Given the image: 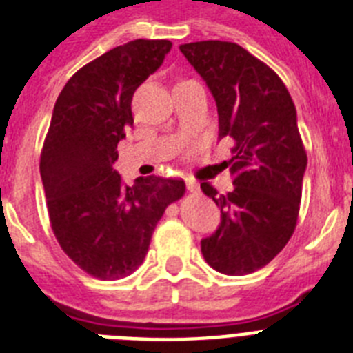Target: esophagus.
Instances as JSON below:
<instances>
[{"label":"esophagus","instance_id":"34e87169","mask_svg":"<svg viewBox=\"0 0 353 353\" xmlns=\"http://www.w3.org/2000/svg\"><path fill=\"white\" fill-rule=\"evenodd\" d=\"M185 183H186V190H188V192H192V194L199 192V185H197L194 179H190V177H188V179H185Z\"/></svg>","mask_w":353,"mask_h":353}]
</instances>
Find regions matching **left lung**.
I'll use <instances>...</instances> for the list:
<instances>
[{"mask_svg": "<svg viewBox=\"0 0 353 353\" xmlns=\"http://www.w3.org/2000/svg\"><path fill=\"white\" fill-rule=\"evenodd\" d=\"M179 50L216 99L219 139H234V190L219 196L201 183L221 210L217 230L201 239L203 257L226 276L252 274L296 228L306 170L296 107L279 76L237 43H185Z\"/></svg>", "mask_w": 353, "mask_h": 353, "instance_id": "1", "label": "left lung"}]
</instances>
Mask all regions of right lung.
<instances>
[{"label":"right lung","mask_w":353,"mask_h":353,"mask_svg":"<svg viewBox=\"0 0 353 353\" xmlns=\"http://www.w3.org/2000/svg\"><path fill=\"white\" fill-rule=\"evenodd\" d=\"M168 39H134L74 74L54 105L39 172L50 225L63 252L103 281L141 265L152 232L185 181L148 176L125 185L117 143L134 125L132 96L161 67Z\"/></svg>","instance_id":"add662e5"}]
</instances>
